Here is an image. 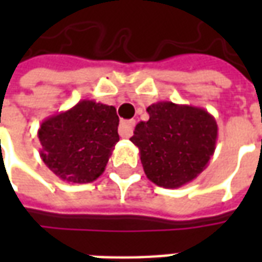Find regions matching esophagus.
I'll list each match as a JSON object with an SVG mask.
<instances>
[{"instance_id": "34e87169", "label": "esophagus", "mask_w": 262, "mask_h": 262, "mask_svg": "<svg viewBox=\"0 0 262 262\" xmlns=\"http://www.w3.org/2000/svg\"><path fill=\"white\" fill-rule=\"evenodd\" d=\"M135 120H122L119 125V135L123 139H127L133 135V127H135Z\"/></svg>"}]
</instances>
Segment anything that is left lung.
I'll return each instance as SVG.
<instances>
[{
  "instance_id": "1",
  "label": "left lung",
  "mask_w": 262,
  "mask_h": 262,
  "mask_svg": "<svg viewBox=\"0 0 262 262\" xmlns=\"http://www.w3.org/2000/svg\"><path fill=\"white\" fill-rule=\"evenodd\" d=\"M147 112V122H139L130 137L147 178L170 189L193 181L214 153V118L203 108L170 101L153 103Z\"/></svg>"
}]
</instances>
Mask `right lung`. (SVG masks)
I'll return each instance as SVG.
<instances>
[{
    "label": "right lung",
    "instance_id": "right-lung-1",
    "mask_svg": "<svg viewBox=\"0 0 262 262\" xmlns=\"http://www.w3.org/2000/svg\"><path fill=\"white\" fill-rule=\"evenodd\" d=\"M118 125L115 106L82 99L42 122L37 136L43 163L63 181H95L119 142Z\"/></svg>",
    "mask_w": 262,
    "mask_h": 262
}]
</instances>
